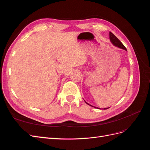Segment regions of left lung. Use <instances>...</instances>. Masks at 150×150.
<instances>
[{"label": "left lung", "instance_id": "1", "mask_svg": "<svg viewBox=\"0 0 150 150\" xmlns=\"http://www.w3.org/2000/svg\"><path fill=\"white\" fill-rule=\"evenodd\" d=\"M110 41L116 47H119L120 49H124L125 50V51H126V48L125 47V46L123 44H122V42L120 41V40L117 39L116 36L113 34L112 33H111V32H110ZM86 102V101H85ZM88 104H89L88 103H87ZM89 105H90V104H89ZM91 106V105H90ZM95 108V107H94ZM109 108H104V110H107V109H108Z\"/></svg>", "mask_w": 150, "mask_h": 150}]
</instances>
